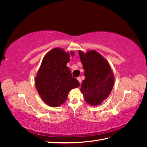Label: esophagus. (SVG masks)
<instances>
[{
	"instance_id": "esophagus-1",
	"label": "esophagus",
	"mask_w": 147,
	"mask_h": 147,
	"mask_svg": "<svg viewBox=\"0 0 147 147\" xmlns=\"http://www.w3.org/2000/svg\"><path fill=\"white\" fill-rule=\"evenodd\" d=\"M77 80H78V81L79 82L80 84H81V83H82V80H81L80 77H78V78H77Z\"/></svg>"
}]
</instances>
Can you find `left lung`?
Listing matches in <instances>:
<instances>
[{"mask_svg":"<svg viewBox=\"0 0 147 147\" xmlns=\"http://www.w3.org/2000/svg\"><path fill=\"white\" fill-rule=\"evenodd\" d=\"M78 54L85 76L80 91L88 104L98 105L112 90L115 82L113 72L108 61L97 51H89L85 54L78 51Z\"/></svg>","mask_w":147,"mask_h":147,"instance_id":"left-lung-1","label":"left lung"}]
</instances>
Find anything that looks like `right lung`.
Segmentation results:
<instances>
[{
    "instance_id": "add662e5",
    "label": "right lung",
    "mask_w": 147,
    "mask_h": 147,
    "mask_svg": "<svg viewBox=\"0 0 147 147\" xmlns=\"http://www.w3.org/2000/svg\"><path fill=\"white\" fill-rule=\"evenodd\" d=\"M70 54L72 56L74 53ZM69 61V53L59 48L53 49L43 57L35 77V86L39 95L52 107L64 103L69 92L80 86L79 82L72 77L66 65Z\"/></svg>"
}]
</instances>
